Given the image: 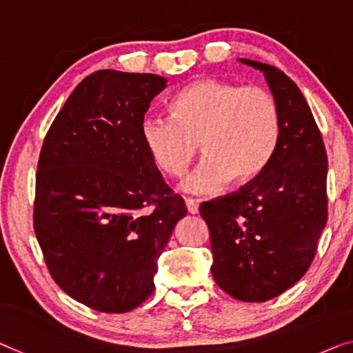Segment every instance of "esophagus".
<instances>
[{
	"label": "esophagus",
	"instance_id": "esophagus-1",
	"mask_svg": "<svg viewBox=\"0 0 353 353\" xmlns=\"http://www.w3.org/2000/svg\"><path fill=\"white\" fill-rule=\"evenodd\" d=\"M185 206L190 214H198V203L193 198H185Z\"/></svg>",
	"mask_w": 353,
	"mask_h": 353
}]
</instances>
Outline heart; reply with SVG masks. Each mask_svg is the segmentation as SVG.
I'll return each instance as SVG.
<instances>
[{"instance_id":"obj_1","label":"heart","mask_w":353,"mask_h":353,"mask_svg":"<svg viewBox=\"0 0 353 353\" xmlns=\"http://www.w3.org/2000/svg\"><path fill=\"white\" fill-rule=\"evenodd\" d=\"M141 136L159 170L181 176L198 152L204 159L183 181L190 193L206 194L231 177L247 182L265 170L281 136V109L260 85L203 79L171 101V117H147Z\"/></svg>"}]
</instances>
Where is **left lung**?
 I'll use <instances>...</instances> for the list:
<instances>
[{"mask_svg": "<svg viewBox=\"0 0 353 353\" xmlns=\"http://www.w3.org/2000/svg\"><path fill=\"white\" fill-rule=\"evenodd\" d=\"M263 71L279 109L281 136L265 170L225 196L204 201L214 281L239 301L263 303L288 290L311 266L327 225L328 157L303 93L276 66Z\"/></svg>", "mask_w": 353, "mask_h": 353, "instance_id": "1", "label": "left lung"}]
</instances>
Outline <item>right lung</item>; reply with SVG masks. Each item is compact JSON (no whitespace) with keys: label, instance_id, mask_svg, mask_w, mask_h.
I'll list each match as a JSON object with an SVG mask.
<instances>
[{"label":"right lung","instance_id":"add662e5","mask_svg":"<svg viewBox=\"0 0 353 353\" xmlns=\"http://www.w3.org/2000/svg\"><path fill=\"white\" fill-rule=\"evenodd\" d=\"M157 74L101 70L74 88L42 144L33 227L52 279L99 312L138 307L155 290L181 194L163 181L141 136Z\"/></svg>","mask_w":353,"mask_h":353}]
</instances>
